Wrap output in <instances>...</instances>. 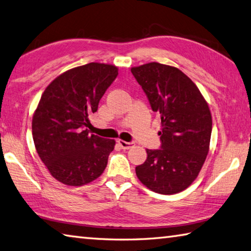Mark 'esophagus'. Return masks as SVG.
Returning <instances> with one entry per match:
<instances>
[{
	"instance_id": "34e87169",
	"label": "esophagus",
	"mask_w": 251,
	"mask_h": 251,
	"mask_svg": "<svg viewBox=\"0 0 251 251\" xmlns=\"http://www.w3.org/2000/svg\"><path fill=\"white\" fill-rule=\"evenodd\" d=\"M117 143L123 149H129L135 145L134 143H128V141H125V140H122V139H118Z\"/></svg>"
}]
</instances>
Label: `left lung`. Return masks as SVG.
Listing matches in <instances>:
<instances>
[{"label":"left lung","mask_w":251,"mask_h":251,"mask_svg":"<svg viewBox=\"0 0 251 251\" xmlns=\"http://www.w3.org/2000/svg\"><path fill=\"white\" fill-rule=\"evenodd\" d=\"M130 71L161 118V148L146 150L147 159L136 167V176L153 192L179 193L197 179L208 153V104L194 82L176 67L149 62Z\"/></svg>","instance_id":"8db88e82"}]
</instances>
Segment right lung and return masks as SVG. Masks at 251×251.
Instances as JSON below:
<instances>
[{
  "label": "right lung",
  "mask_w": 251,
  "mask_h": 251,
  "mask_svg": "<svg viewBox=\"0 0 251 251\" xmlns=\"http://www.w3.org/2000/svg\"><path fill=\"white\" fill-rule=\"evenodd\" d=\"M117 75L116 66L91 62L63 72L44 91L31 122L34 144L61 183L88 184L105 170L115 140L90 134L86 127Z\"/></svg>",
  "instance_id": "add662e5"
}]
</instances>
